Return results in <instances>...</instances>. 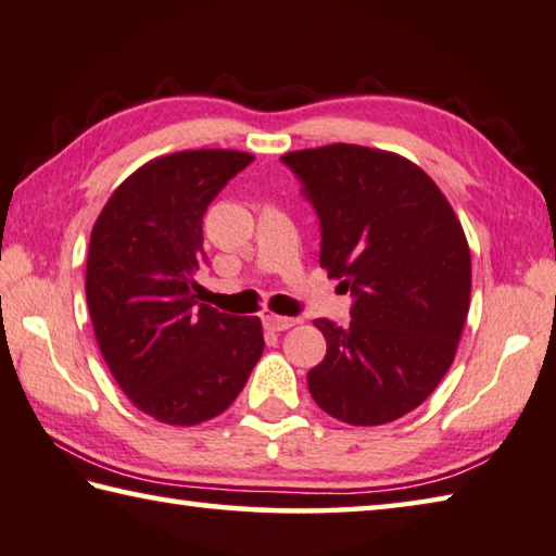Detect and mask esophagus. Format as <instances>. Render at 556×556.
<instances>
[{"mask_svg":"<svg viewBox=\"0 0 556 556\" xmlns=\"http://www.w3.org/2000/svg\"><path fill=\"white\" fill-rule=\"evenodd\" d=\"M262 323H265L269 330L279 332V330H289V328L299 326L301 318H287V316H275V313H267V316H262Z\"/></svg>","mask_w":556,"mask_h":556,"instance_id":"esophagus-1","label":"esophagus"}]
</instances>
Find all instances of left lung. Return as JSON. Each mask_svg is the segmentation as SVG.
Masks as SVG:
<instances>
[{"label":"left lung","instance_id":"1","mask_svg":"<svg viewBox=\"0 0 556 556\" xmlns=\"http://www.w3.org/2000/svg\"><path fill=\"white\" fill-rule=\"evenodd\" d=\"M320 224V267L352 294L350 326L313 320L328 342L308 371L313 401L350 426L418 408L457 352L471 255L450 201L418 165L336 143L281 155Z\"/></svg>","mask_w":556,"mask_h":556}]
</instances>
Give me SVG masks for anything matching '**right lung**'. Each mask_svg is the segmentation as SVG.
<instances>
[{
	"label": "right lung",
	"mask_w": 556,
	"mask_h": 556,
	"mask_svg": "<svg viewBox=\"0 0 556 556\" xmlns=\"http://www.w3.org/2000/svg\"><path fill=\"white\" fill-rule=\"evenodd\" d=\"M252 163L240 150H181L111 194L87 252V306L102 357L138 410L199 426L243 391L265 350L257 316L199 304L204 214Z\"/></svg>",
	"instance_id": "obj_1"
}]
</instances>
